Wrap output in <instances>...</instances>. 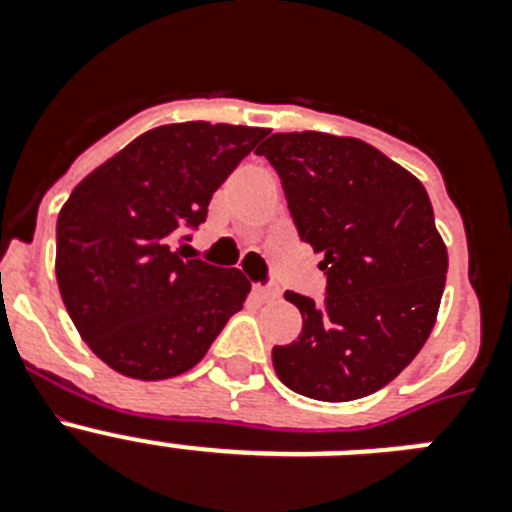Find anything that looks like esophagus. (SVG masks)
I'll use <instances>...</instances> for the list:
<instances>
[{
    "label": "esophagus",
    "mask_w": 512,
    "mask_h": 512,
    "mask_svg": "<svg viewBox=\"0 0 512 512\" xmlns=\"http://www.w3.org/2000/svg\"><path fill=\"white\" fill-rule=\"evenodd\" d=\"M256 295H259V300H264V302L279 300V289L277 287H256Z\"/></svg>",
    "instance_id": "1"
}]
</instances>
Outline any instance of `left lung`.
Wrapping results in <instances>:
<instances>
[{
  "mask_svg": "<svg viewBox=\"0 0 512 512\" xmlns=\"http://www.w3.org/2000/svg\"><path fill=\"white\" fill-rule=\"evenodd\" d=\"M259 156L282 176L300 238L328 274L323 305L297 292L302 333L274 346L289 390L348 402L390 384L436 325L449 251L418 176L348 135L274 133Z\"/></svg>",
  "mask_w": 512,
  "mask_h": 512,
  "instance_id": "obj_1",
  "label": "left lung"
}]
</instances>
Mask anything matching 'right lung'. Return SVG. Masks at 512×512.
Returning <instances> with one entry per match:
<instances>
[{
	"label": "right lung",
	"mask_w": 512,
	"mask_h": 512,
	"mask_svg": "<svg viewBox=\"0 0 512 512\" xmlns=\"http://www.w3.org/2000/svg\"><path fill=\"white\" fill-rule=\"evenodd\" d=\"M266 128L158 125L87 174L56 225V282L79 336L117 374L189 372L251 292L241 269L174 251Z\"/></svg>",
	"instance_id": "add662e5"
}]
</instances>
